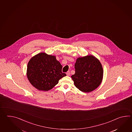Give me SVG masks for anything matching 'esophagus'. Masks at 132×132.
I'll use <instances>...</instances> for the list:
<instances>
[{
	"instance_id": "1",
	"label": "esophagus",
	"mask_w": 132,
	"mask_h": 132,
	"mask_svg": "<svg viewBox=\"0 0 132 132\" xmlns=\"http://www.w3.org/2000/svg\"><path fill=\"white\" fill-rule=\"evenodd\" d=\"M67 76H70V72L69 71H67Z\"/></svg>"
}]
</instances>
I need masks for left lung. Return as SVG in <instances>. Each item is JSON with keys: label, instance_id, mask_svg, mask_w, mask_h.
<instances>
[{"label": "left lung", "instance_id": "8db88e82", "mask_svg": "<svg viewBox=\"0 0 132 132\" xmlns=\"http://www.w3.org/2000/svg\"><path fill=\"white\" fill-rule=\"evenodd\" d=\"M75 73L71 76L76 87L82 92L89 93L97 88L103 79V69L95 56L89 55L76 59Z\"/></svg>", "mask_w": 132, "mask_h": 132}]
</instances>
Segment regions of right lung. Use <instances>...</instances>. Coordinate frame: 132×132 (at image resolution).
Here are the masks:
<instances>
[{
	"mask_svg": "<svg viewBox=\"0 0 132 132\" xmlns=\"http://www.w3.org/2000/svg\"><path fill=\"white\" fill-rule=\"evenodd\" d=\"M62 65L56 56L41 52L29 60L26 75L29 81L37 90L48 91L67 76L62 73Z\"/></svg>",
	"mask_w": 132,
	"mask_h": 132,
	"instance_id": "1",
	"label": "right lung"
}]
</instances>
